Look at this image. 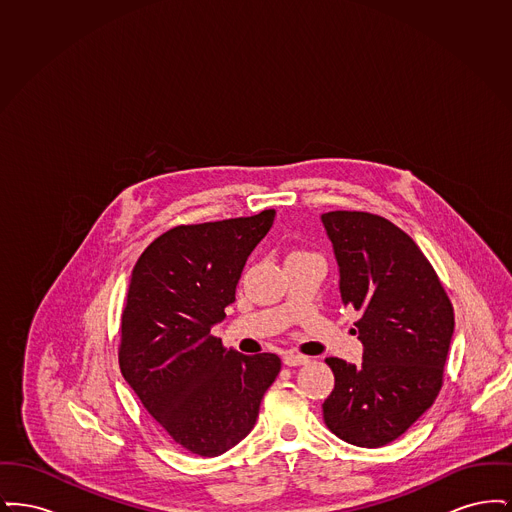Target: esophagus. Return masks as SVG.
Wrapping results in <instances>:
<instances>
[{"mask_svg":"<svg viewBox=\"0 0 512 512\" xmlns=\"http://www.w3.org/2000/svg\"><path fill=\"white\" fill-rule=\"evenodd\" d=\"M282 361H284V365L288 366H301L309 363V359H307V357L297 355V353H286V355L282 357Z\"/></svg>","mask_w":512,"mask_h":512,"instance_id":"obj_1","label":"esophagus"}]
</instances>
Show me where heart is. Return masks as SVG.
Wrapping results in <instances>:
<instances>
[{"mask_svg": "<svg viewBox=\"0 0 512 512\" xmlns=\"http://www.w3.org/2000/svg\"><path fill=\"white\" fill-rule=\"evenodd\" d=\"M293 255H305V253H293Z\"/></svg>", "mask_w": 512, "mask_h": 512, "instance_id": "obj_1", "label": "heart"}]
</instances>
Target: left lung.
<instances>
[{"label":"left lung","mask_w":512,"mask_h":512,"mask_svg":"<svg viewBox=\"0 0 512 512\" xmlns=\"http://www.w3.org/2000/svg\"><path fill=\"white\" fill-rule=\"evenodd\" d=\"M355 322L363 363L326 359L336 384L326 426L359 447H382L434 403L455 330L453 307L424 253L390 220L361 211L320 215Z\"/></svg>","instance_id":"obj_1"}]
</instances>
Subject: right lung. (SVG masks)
Instances as JSON below:
<instances>
[{
    "mask_svg": "<svg viewBox=\"0 0 512 512\" xmlns=\"http://www.w3.org/2000/svg\"><path fill=\"white\" fill-rule=\"evenodd\" d=\"M274 215L268 209L176 226L132 270L122 311V376L167 434L201 457L222 455L251 432L280 372L278 355L226 351L211 336L236 301L245 261Z\"/></svg>",
    "mask_w": 512,
    "mask_h": 512,
    "instance_id": "right-lung-1",
    "label": "right lung"
}]
</instances>
